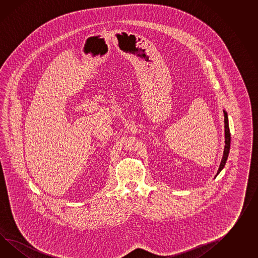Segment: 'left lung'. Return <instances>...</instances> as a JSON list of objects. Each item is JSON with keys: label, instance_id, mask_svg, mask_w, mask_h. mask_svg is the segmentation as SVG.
I'll use <instances>...</instances> for the list:
<instances>
[{"label": "left lung", "instance_id": "left-lung-1", "mask_svg": "<svg viewBox=\"0 0 258 258\" xmlns=\"http://www.w3.org/2000/svg\"><path fill=\"white\" fill-rule=\"evenodd\" d=\"M224 117H225V149H224V155H223V158L221 160L220 166H219V169L217 171V174L218 175L220 173L221 170L224 169L225 165H226V160H227V157H228V154H229V149H230V131H229V126H228V117H227V113L226 111L224 110Z\"/></svg>", "mask_w": 258, "mask_h": 258}]
</instances>
